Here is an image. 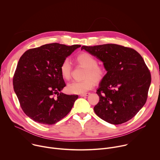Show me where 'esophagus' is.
<instances>
[{
    "label": "esophagus",
    "mask_w": 160,
    "mask_h": 160,
    "mask_svg": "<svg viewBox=\"0 0 160 160\" xmlns=\"http://www.w3.org/2000/svg\"><path fill=\"white\" fill-rule=\"evenodd\" d=\"M90 93H83V94H81L80 97H86V96H88Z\"/></svg>",
    "instance_id": "34e87169"
}]
</instances>
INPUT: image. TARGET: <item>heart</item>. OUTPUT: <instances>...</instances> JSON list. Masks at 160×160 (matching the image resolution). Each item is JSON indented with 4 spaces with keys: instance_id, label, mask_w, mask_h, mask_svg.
<instances>
[{
    "instance_id": "heart-1",
    "label": "heart",
    "mask_w": 160,
    "mask_h": 160,
    "mask_svg": "<svg viewBox=\"0 0 160 160\" xmlns=\"http://www.w3.org/2000/svg\"><path fill=\"white\" fill-rule=\"evenodd\" d=\"M76 62L79 65L86 68L81 81H74L67 86L68 91L71 93L83 94L95 86V82H100L107 74V69L103 65H98L97 60L90 53L83 52L78 55ZM72 65L68 58L64 59L60 67V74L65 80H69L72 74Z\"/></svg>"
}]
</instances>
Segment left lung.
<instances>
[{"label":"left lung","mask_w":160,"mask_h":160,"mask_svg":"<svg viewBox=\"0 0 160 160\" xmlns=\"http://www.w3.org/2000/svg\"><path fill=\"white\" fill-rule=\"evenodd\" d=\"M81 49L102 61L108 71L97 90L95 114L113 125L133 118L146 103L151 82L142 57L131 48L115 44L83 46Z\"/></svg>","instance_id":"left-lung-1"}]
</instances>
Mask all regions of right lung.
<instances>
[{
    "label": "right lung",
    "instance_id": "add662e5",
    "mask_svg": "<svg viewBox=\"0 0 160 160\" xmlns=\"http://www.w3.org/2000/svg\"><path fill=\"white\" fill-rule=\"evenodd\" d=\"M79 47L51 43L30 49L20 57L13 88L23 111L34 121L54 125L72 109L78 95L60 92L66 84L60 67Z\"/></svg>",
    "mask_w": 160,
    "mask_h": 160
}]
</instances>
